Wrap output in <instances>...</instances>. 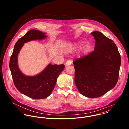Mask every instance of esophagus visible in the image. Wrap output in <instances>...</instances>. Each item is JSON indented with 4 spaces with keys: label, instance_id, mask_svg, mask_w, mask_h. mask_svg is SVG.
Masks as SVG:
<instances>
[{
    "label": "esophagus",
    "instance_id": "esophagus-1",
    "mask_svg": "<svg viewBox=\"0 0 129 129\" xmlns=\"http://www.w3.org/2000/svg\"><path fill=\"white\" fill-rule=\"evenodd\" d=\"M72 60H68L66 62V66H71L72 64Z\"/></svg>",
    "mask_w": 129,
    "mask_h": 129
}]
</instances>
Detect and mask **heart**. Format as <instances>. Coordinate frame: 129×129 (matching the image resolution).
Returning <instances> with one entry per match:
<instances>
[{"instance_id":"b5f03b06","label":"heart","mask_w":129,"mask_h":129,"mask_svg":"<svg viewBox=\"0 0 129 129\" xmlns=\"http://www.w3.org/2000/svg\"><path fill=\"white\" fill-rule=\"evenodd\" d=\"M83 43H84V42L79 41L78 42L74 43V47H75V48L80 47L82 46ZM91 49H92V45L90 43L88 42V43H86V44L84 45V48H83V50H84V52L85 53H87L89 51H90Z\"/></svg>"}]
</instances>
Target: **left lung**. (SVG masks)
<instances>
[{
    "label": "left lung",
    "instance_id": "obj_1",
    "mask_svg": "<svg viewBox=\"0 0 129 129\" xmlns=\"http://www.w3.org/2000/svg\"><path fill=\"white\" fill-rule=\"evenodd\" d=\"M95 40L93 51L75 59L74 81L80 93L95 98L115 87L118 80L121 55L114 42L102 33H91Z\"/></svg>",
    "mask_w": 129,
    "mask_h": 129
}]
</instances>
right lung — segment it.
<instances>
[{"label": "right lung", "mask_w": 129, "mask_h": 129, "mask_svg": "<svg viewBox=\"0 0 129 129\" xmlns=\"http://www.w3.org/2000/svg\"><path fill=\"white\" fill-rule=\"evenodd\" d=\"M46 33L37 30H31L16 43L10 57L9 68L14 84L21 93L35 99L48 97L53 91L57 78L64 68V65L49 64L40 74L27 76L22 74L18 66V55L24 44L34 40L46 38Z\"/></svg>", "instance_id": "obj_1"}]
</instances>
